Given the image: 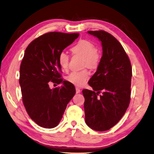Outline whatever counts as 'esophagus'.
Here are the masks:
<instances>
[{
  "label": "esophagus",
  "mask_w": 154,
  "mask_h": 154,
  "mask_svg": "<svg viewBox=\"0 0 154 154\" xmlns=\"http://www.w3.org/2000/svg\"><path fill=\"white\" fill-rule=\"evenodd\" d=\"M80 91H81V90L78 88V87H76V93L78 94V93H80Z\"/></svg>",
  "instance_id": "34e87169"
}]
</instances>
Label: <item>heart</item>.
Listing matches in <instances>:
<instances>
[{
	"label": "heart",
	"instance_id": "heart-1",
	"mask_svg": "<svg viewBox=\"0 0 154 154\" xmlns=\"http://www.w3.org/2000/svg\"><path fill=\"white\" fill-rule=\"evenodd\" d=\"M74 55L83 57L82 64L84 67L91 69H97L101 60V53L94 45L89 41L81 39L70 49ZM58 63L61 69L65 71L69 69V56L64 52H61L58 56ZM90 73L87 69L81 71L72 72L66 77V80L76 87L84 86L89 78Z\"/></svg>",
	"mask_w": 154,
	"mask_h": 154
}]
</instances>
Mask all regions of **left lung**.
I'll use <instances>...</instances> for the list:
<instances>
[{
  "mask_svg": "<svg viewBox=\"0 0 154 154\" xmlns=\"http://www.w3.org/2000/svg\"><path fill=\"white\" fill-rule=\"evenodd\" d=\"M87 32L101 41L103 54L97 72L88 82L93 90L82 91L85 120L93 130L103 131L119 122L130 104L131 65L114 36L103 30Z\"/></svg>",
  "mask_w": 154,
  "mask_h": 154,
  "instance_id": "1",
  "label": "left lung"
}]
</instances>
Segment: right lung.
Segmentation results:
<instances>
[{
	"instance_id": "add662e5",
	"label": "right lung",
	"mask_w": 154,
	"mask_h": 154,
	"mask_svg": "<svg viewBox=\"0 0 154 154\" xmlns=\"http://www.w3.org/2000/svg\"><path fill=\"white\" fill-rule=\"evenodd\" d=\"M78 36V33H46L33 40L24 52L19 76L23 102L30 117L41 127L57 126L76 93L74 85L61 78L58 56ZM49 81L63 85L51 90Z\"/></svg>"
}]
</instances>
